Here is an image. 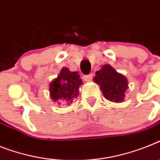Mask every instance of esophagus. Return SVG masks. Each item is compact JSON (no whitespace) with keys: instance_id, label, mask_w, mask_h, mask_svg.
I'll return each instance as SVG.
<instances>
[{"instance_id":"esophagus-1","label":"esophagus","mask_w":160,"mask_h":160,"mask_svg":"<svg viewBox=\"0 0 160 160\" xmlns=\"http://www.w3.org/2000/svg\"><path fill=\"white\" fill-rule=\"evenodd\" d=\"M84 80H87V81H89V80H92V74L90 73L88 75H84Z\"/></svg>"}]
</instances>
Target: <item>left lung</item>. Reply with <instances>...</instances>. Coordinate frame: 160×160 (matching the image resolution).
I'll use <instances>...</instances> for the list:
<instances>
[{"mask_svg": "<svg viewBox=\"0 0 160 160\" xmlns=\"http://www.w3.org/2000/svg\"><path fill=\"white\" fill-rule=\"evenodd\" d=\"M95 74L94 81L100 85L105 98L110 102H121L128 88V80L125 76L118 73L110 65H104Z\"/></svg>", "mask_w": 160, "mask_h": 160, "instance_id": "left-lung-1", "label": "left lung"}]
</instances>
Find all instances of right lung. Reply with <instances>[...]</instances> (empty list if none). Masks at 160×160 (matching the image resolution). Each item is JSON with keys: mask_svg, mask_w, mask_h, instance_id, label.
Listing matches in <instances>:
<instances>
[{"mask_svg": "<svg viewBox=\"0 0 160 160\" xmlns=\"http://www.w3.org/2000/svg\"><path fill=\"white\" fill-rule=\"evenodd\" d=\"M82 80L78 72L62 68L58 78L49 84L51 98L60 104L69 106L79 94V87Z\"/></svg>", "mask_w": 160, "mask_h": 160, "instance_id": "1", "label": "right lung"}]
</instances>
